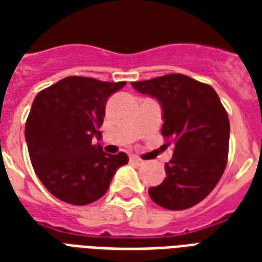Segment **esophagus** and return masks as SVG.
<instances>
[{"instance_id": "obj_1", "label": "esophagus", "mask_w": 262, "mask_h": 262, "mask_svg": "<svg viewBox=\"0 0 262 262\" xmlns=\"http://www.w3.org/2000/svg\"><path fill=\"white\" fill-rule=\"evenodd\" d=\"M130 162L132 163H135V164H137V166H140V164H143L144 162L141 159H140V158H137V156H130Z\"/></svg>"}]
</instances>
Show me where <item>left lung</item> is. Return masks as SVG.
I'll use <instances>...</instances> for the list:
<instances>
[{
	"mask_svg": "<svg viewBox=\"0 0 262 262\" xmlns=\"http://www.w3.org/2000/svg\"><path fill=\"white\" fill-rule=\"evenodd\" d=\"M162 107V135L174 144L166 178L149 187L158 205L182 211L203 201L222 178L228 156L230 121L215 90L185 75L132 83ZM170 144V143H168Z\"/></svg>",
	"mask_w": 262,
	"mask_h": 262,
	"instance_id": "8db88e82",
	"label": "left lung"
}]
</instances>
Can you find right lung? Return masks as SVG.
I'll use <instances>...</instances> for the list:
<instances>
[{"mask_svg": "<svg viewBox=\"0 0 262 262\" xmlns=\"http://www.w3.org/2000/svg\"><path fill=\"white\" fill-rule=\"evenodd\" d=\"M126 83H106L72 76L40 91L26 123V141L35 172L51 194L73 205H87L107 191L127 155H110L92 139L107 99Z\"/></svg>", "mask_w": 262, "mask_h": 262, "instance_id": "obj_1", "label": "right lung"}]
</instances>
